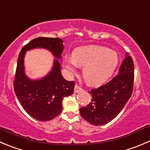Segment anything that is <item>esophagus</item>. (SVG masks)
Segmentation results:
<instances>
[{
    "mask_svg": "<svg viewBox=\"0 0 150 150\" xmlns=\"http://www.w3.org/2000/svg\"><path fill=\"white\" fill-rule=\"evenodd\" d=\"M83 90V88H81V86H79L78 85H75V88H74V92L75 93H78L80 92V91H81Z\"/></svg>",
    "mask_w": 150,
    "mask_h": 150,
    "instance_id": "esophagus-1",
    "label": "esophagus"
}]
</instances>
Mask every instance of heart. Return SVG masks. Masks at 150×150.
<instances>
[{
    "label": "heart",
    "instance_id": "obj_1",
    "mask_svg": "<svg viewBox=\"0 0 150 150\" xmlns=\"http://www.w3.org/2000/svg\"><path fill=\"white\" fill-rule=\"evenodd\" d=\"M115 51L102 46L91 45L78 47L72 57L65 58L64 65L70 75L77 72L78 67H83V77L88 84L100 85L113 75L118 64Z\"/></svg>",
    "mask_w": 150,
    "mask_h": 150
}]
</instances>
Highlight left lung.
I'll use <instances>...</instances> for the list:
<instances>
[{
	"instance_id": "obj_1",
	"label": "left lung",
	"mask_w": 150,
	"mask_h": 150,
	"mask_svg": "<svg viewBox=\"0 0 150 150\" xmlns=\"http://www.w3.org/2000/svg\"><path fill=\"white\" fill-rule=\"evenodd\" d=\"M134 82V64L128 53L123 61L119 74L99 88L88 91L91 103L80 108L81 117L93 125H103L120 114L131 97Z\"/></svg>"
}]
</instances>
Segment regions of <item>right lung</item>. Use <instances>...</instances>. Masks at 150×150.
Instances as JSON below:
<instances>
[{"label":"right lung","instance_id":"obj_1","mask_svg":"<svg viewBox=\"0 0 150 150\" xmlns=\"http://www.w3.org/2000/svg\"><path fill=\"white\" fill-rule=\"evenodd\" d=\"M63 41L59 38L37 37L22 48L16 69L14 89L24 110L33 118L49 121L62 113V100L74 92L75 82L68 81L61 73L59 61L55 59L50 73L40 80L29 79L24 72V56L26 51L36 47L50 50L57 59L62 58Z\"/></svg>","mask_w":150,"mask_h":150}]
</instances>
